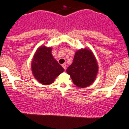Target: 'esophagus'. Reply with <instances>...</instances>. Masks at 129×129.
I'll return each mask as SVG.
<instances>
[{
	"instance_id": "obj_1",
	"label": "esophagus",
	"mask_w": 129,
	"mask_h": 129,
	"mask_svg": "<svg viewBox=\"0 0 129 129\" xmlns=\"http://www.w3.org/2000/svg\"><path fill=\"white\" fill-rule=\"evenodd\" d=\"M62 67H63V68L64 69V70L66 71V63H63V64H62Z\"/></svg>"
}]
</instances>
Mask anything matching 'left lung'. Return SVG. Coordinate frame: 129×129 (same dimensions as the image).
Wrapping results in <instances>:
<instances>
[{"label": "left lung", "instance_id": "left-lung-1", "mask_svg": "<svg viewBox=\"0 0 129 129\" xmlns=\"http://www.w3.org/2000/svg\"><path fill=\"white\" fill-rule=\"evenodd\" d=\"M98 66L94 55L90 49H82L75 53L73 62L67 69L74 84L84 88L95 80Z\"/></svg>", "mask_w": 129, "mask_h": 129}]
</instances>
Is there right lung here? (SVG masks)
Here are the masks:
<instances>
[{"label": "right lung", "instance_id": "1", "mask_svg": "<svg viewBox=\"0 0 129 129\" xmlns=\"http://www.w3.org/2000/svg\"><path fill=\"white\" fill-rule=\"evenodd\" d=\"M51 47L41 46L36 51L31 63L33 76L43 85L53 83L64 69L53 58Z\"/></svg>", "mask_w": 129, "mask_h": 129}]
</instances>
